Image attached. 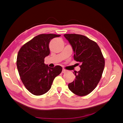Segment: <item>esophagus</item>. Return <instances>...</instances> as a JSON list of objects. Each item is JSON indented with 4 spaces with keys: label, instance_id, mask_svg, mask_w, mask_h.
Segmentation results:
<instances>
[{
    "label": "esophagus",
    "instance_id": "1",
    "mask_svg": "<svg viewBox=\"0 0 123 123\" xmlns=\"http://www.w3.org/2000/svg\"><path fill=\"white\" fill-rule=\"evenodd\" d=\"M67 71H67V70H66V69H64V68H63V69H62V73H63V74H64V73H67Z\"/></svg>",
    "mask_w": 123,
    "mask_h": 123
}]
</instances>
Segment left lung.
<instances>
[{"instance_id": "1", "label": "left lung", "mask_w": 123, "mask_h": 123, "mask_svg": "<svg viewBox=\"0 0 123 123\" xmlns=\"http://www.w3.org/2000/svg\"><path fill=\"white\" fill-rule=\"evenodd\" d=\"M74 52V60L80 64V70L74 72L76 78L68 84L70 90L74 94L85 96L97 87L102 77L105 59L99 46L85 36L65 34Z\"/></svg>"}]
</instances>
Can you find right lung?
<instances>
[{"instance_id":"right-lung-1","label":"right lung","mask_w":123,"mask_h":123,"mask_svg":"<svg viewBox=\"0 0 123 123\" xmlns=\"http://www.w3.org/2000/svg\"><path fill=\"white\" fill-rule=\"evenodd\" d=\"M60 35L41 34L36 36L21 47L17 56L19 75L25 88L35 95L49 91L54 78L61 74L62 68H50L44 63V59L50 53L49 43Z\"/></svg>"}]
</instances>
